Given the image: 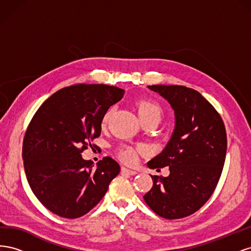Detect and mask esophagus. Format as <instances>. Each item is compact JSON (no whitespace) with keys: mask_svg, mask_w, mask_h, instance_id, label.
Here are the masks:
<instances>
[{"mask_svg":"<svg viewBox=\"0 0 251 251\" xmlns=\"http://www.w3.org/2000/svg\"><path fill=\"white\" fill-rule=\"evenodd\" d=\"M121 172H123L124 174L131 175V176H134V175L137 174V172H136V171H133V170H128V169H126V168H123V169H121Z\"/></svg>","mask_w":251,"mask_h":251,"instance_id":"esophagus-1","label":"esophagus"}]
</instances>
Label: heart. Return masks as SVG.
Returning a JSON list of instances; mask_svg holds the SVG:
<instances>
[{
    "mask_svg": "<svg viewBox=\"0 0 251 251\" xmlns=\"http://www.w3.org/2000/svg\"><path fill=\"white\" fill-rule=\"evenodd\" d=\"M112 110H109L107 113L104 114L103 116V124L107 123L111 116ZM137 113L140 120H148V119H158L160 120L161 115H162V109L160 107V104L157 103L156 101L153 100H141L137 104ZM120 156L124 159L126 162L132 163L134 162L136 159H137V151L134 150L133 148L126 147L124 148L120 151Z\"/></svg>",
    "mask_w": 251,
    "mask_h": 251,
    "instance_id": "heart-1",
    "label": "heart"
}]
</instances>
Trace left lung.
<instances>
[{"label": "left lung", "instance_id": "obj_1", "mask_svg": "<svg viewBox=\"0 0 251 251\" xmlns=\"http://www.w3.org/2000/svg\"><path fill=\"white\" fill-rule=\"evenodd\" d=\"M148 87L171 104L175 128L163 151L148 162L150 169L169 166L170 175L151 176L153 187L143 199L164 219L184 218L206 203L221 177L227 150L225 126L198 91L183 86Z\"/></svg>", "mask_w": 251, "mask_h": 251}]
</instances>
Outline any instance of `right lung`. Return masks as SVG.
<instances>
[{"mask_svg": "<svg viewBox=\"0 0 251 251\" xmlns=\"http://www.w3.org/2000/svg\"><path fill=\"white\" fill-rule=\"evenodd\" d=\"M125 90L107 85H75L58 90L30 121L23 142L28 183L45 207L59 217L86 215L120 172L104 157L96 166L81 157L100 136L104 114Z\"/></svg>", "mask_w": 251, "mask_h": 251, "instance_id": "obj_1", "label": "right lung"}]
</instances>
